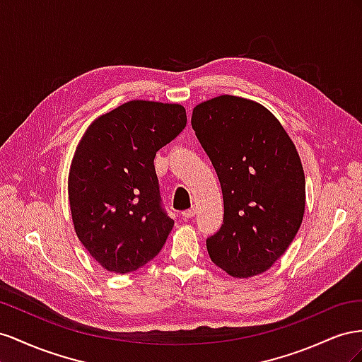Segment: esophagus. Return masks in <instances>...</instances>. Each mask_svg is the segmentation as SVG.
Masks as SVG:
<instances>
[{
  "instance_id": "esophagus-1",
  "label": "esophagus",
  "mask_w": 362,
  "mask_h": 362,
  "mask_svg": "<svg viewBox=\"0 0 362 362\" xmlns=\"http://www.w3.org/2000/svg\"><path fill=\"white\" fill-rule=\"evenodd\" d=\"M195 214H197V209H195V208H191V209H187V211L182 212V215L185 216V218H192Z\"/></svg>"
}]
</instances>
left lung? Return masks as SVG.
<instances>
[{"label": "left lung", "mask_w": 362, "mask_h": 362, "mask_svg": "<svg viewBox=\"0 0 362 362\" xmlns=\"http://www.w3.org/2000/svg\"><path fill=\"white\" fill-rule=\"evenodd\" d=\"M191 124L223 191V224L206 240L211 259L233 277L261 274L303 220L305 173L294 144L270 110L241 97L202 103Z\"/></svg>", "instance_id": "8db88e82"}]
</instances>
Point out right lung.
Instances as JSON below:
<instances>
[{
    "mask_svg": "<svg viewBox=\"0 0 362 362\" xmlns=\"http://www.w3.org/2000/svg\"><path fill=\"white\" fill-rule=\"evenodd\" d=\"M187 126L180 105L133 100L90 124L71 163L68 194L81 244L112 273L150 262L174 221L154 170L156 151Z\"/></svg>",
    "mask_w": 362,
    "mask_h": 362,
    "instance_id": "obj_1",
    "label": "right lung"
}]
</instances>
